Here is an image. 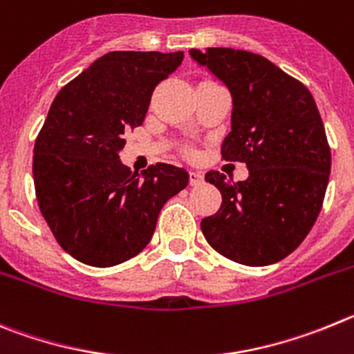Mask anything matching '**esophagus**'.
Masks as SVG:
<instances>
[{
  "mask_svg": "<svg viewBox=\"0 0 354 354\" xmlns=\"http://www.w3.org/2000/svg\"><path fill=\"white\" fill-rule=\"evenodd\" d=\"M189 176H190V185H192V187H197V185H201L203 181H205V178H203V174H201L199 171H190Z\"/></svg>",
  "mask_w": 354,
  "mask_h": 354,
  "instance_id": "34e87169",
  "label": "esophagus"
}]
</instances>
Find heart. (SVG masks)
Returning a JSON list of instances; mask_svg holds the SVG:
<instances>
[{
	"label": "heart",
	"mask_w": 354,
	"mask_h": 354,
	"mask_svg": "<svg viewBox=\"0 0 354 354\" xmlns=\"http://www.w3.org/2000/svg\"><path fill=\"white\" fill-rule=\"evenodd\" d=\"M189 155H192V153H190V151H189Z\"/></svg>",
	"instance_id": "heart-1"
}]
</instances>
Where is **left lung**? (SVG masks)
<instances>
[{"label": "left lung", "instance_id": "left-lung-1", "mask_svg": "<svg viewBox=\"0 0 354 354\" xmlns=\"http://www.w3.org/2000/svg\"><path fill=\"white\" fill-rule=\"evenodd\" d=\"M190 54L231 91L232 125L221 155L248 169L245 181L206 173L222 205L201 221L203 234L234 263H277L305 240L323 208L332 151L316 102L298 79L259 54L225 47Z\"/></svg>", "mask_w": 354, "mask_h": 354}]
</instances>
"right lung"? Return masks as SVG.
I'll return each mask as SVG.
<instances>
[{
	"instance_id": "add662e5",
	"label": "right lung",
	"mask_w": 354,
	"mask_h": 354,
	"mask_svg": "<svg viewBox=\"0 0 354 354\" xmlns=\"http://www.w3.org/2000/svg\"><path fill=\"white\" fill-rule=\"evenodd\" d=\"M181 59V50H113L50 104L35 141V194L59 247L81 263L109 268L138 256L162 206L189 183L183 167L157 162L138 174L120 160L125 132L142 125Z\"/></svg>"
}]
</instances>
